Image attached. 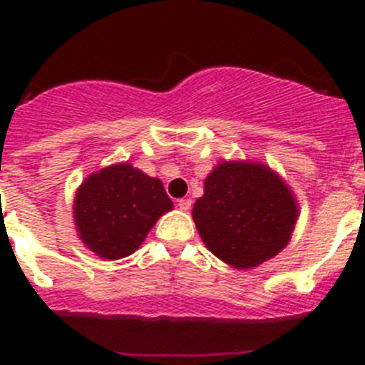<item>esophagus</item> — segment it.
<instances>
[{
    "instance_id": "esophagus-1",
    "label": "esophagus",
    "mask_w": 365,
    "mask_h": 365,
    "mask_svg": "<svg viewBox=\"0 0 365 365\" xmlns=\"http://www.w3.org/2000/svg\"><path fill=\"white\" fill-rule=\"evenodd\" d=\"M177 206H179V210L188 212L190 208H192V199H188V197H186V199H180L179 205H177Z\"/></svg>"
}]
</instances>
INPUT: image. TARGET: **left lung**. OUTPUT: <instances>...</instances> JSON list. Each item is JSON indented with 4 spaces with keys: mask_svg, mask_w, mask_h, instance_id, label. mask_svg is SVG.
<instances>
[{
    "mask_svg": "<svg viewBox=\"0 0 365 365\" xmlns=\"http://www.w3.org/2000/svg\"><path fill=\"white\" fill-rule=\"evenodd\" d=\"M298 215L291 186L257 160L217 163L192 210L206 248L241 270L278 256L291 241Z\"/></svg>",
    "mask_w": 365,
    "mask_h": 365,
    "instance_id": "obj_1",
    "label": "left lung"
}]
</instances>
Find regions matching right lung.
I'll use <instances>...</instances> for the list:
<instances>
[{
    "mask_svg": "<svg viewBox=\"0 0 365 365\" xmlns=\"http://www.w3.org/2000/svg\"><path fill=\"white\" fill-rule=\"evenodd\" d=\"M173 208L163 182L130 163L106 166L76 188L73 217L76 234L95 256H131L160 215Z\"/></svg>",
    "mask_w": 365,
    "mask_h": 365,
    "instance_id": "1",
    "label": "right lung"
}]
</instances>
